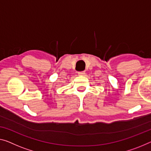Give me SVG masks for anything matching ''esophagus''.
<instances>
[{
    "mask_svg": "<svg viewBox=\"0 0 151 151\" xmlns=\"http://www.w3.org/2000/svg\"><path fill=\"white\" fill-rule=\"evenodd\" d=\"M85 74V71L78 72V75H84Z\"/></svg>",
    "mask_w": 151,
    "mask_h": 151,
    "instance_id": "1",
    "label": "esophagus"
}]
</instances>
